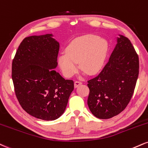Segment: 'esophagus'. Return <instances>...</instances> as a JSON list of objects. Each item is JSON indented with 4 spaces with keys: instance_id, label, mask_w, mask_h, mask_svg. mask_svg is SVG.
<instances>
[{
    "instance_id": "obj_1",
    "label": "esophagus",
    "mask_w": 148,
    "mask_h": 148,
    "mask_svg": "<svg viewBox=\"0 0 148 148\" xmlns=\"http://www.w3.org/2000/svg\"><path fill=\"white\" fill-rule=\"evenodd\" d=\"M82 83L81 81H76L75 82H74V87L75 88H77L78 86H79L80 85H81Z\"/></svg>"
}]
</instances>
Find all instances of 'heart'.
Here are the masks:
<instances>
[{"instance_id": "1", "label": "heart", "mask_w": 148, "mask_h": 148, "mask_svg": "<svg viewBox=\"0 0 148 148\" xmlns=\"http://www.w3.org/2000/svg\"><path fill=\"white\" fill-rule=\"evenodd\" d=\"M109 50V44L98 35L86 34L74 38L58 56V64L66 77H72L81 69L87 74H94L103 67Z\"/></svg>"}]
</instances>
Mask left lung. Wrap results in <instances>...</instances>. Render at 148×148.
I'll list each match as a JSON object with an SVG mask.
<instances>
[{
  "mask_svg": "<svg viewBox=\"0 0 148 148\" xmlns=\"http://www.w3.org/2000/svg\"><path fill=\"white\" fill-rule=\"evenodd\" d=\"M138 56L130 40L119 34L108 63L99 75L88 81V105L101 119L118 115L130 101L138 76Z\"/></svg>",
  "mask_w": 148,
  "mask_h": 148,
  "instance_id": "obj_1",
  "label": "left lung"
}]
</instances>
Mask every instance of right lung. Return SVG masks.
<instances>
[{"instance_id":"add662e5","label":"right lung","mask_w":148,"mask_h":148,"mask_svg":"<svg viewBox=\"0 0 148 148\" xmlns=\"http://www.w3.org/2000/svg\"><path fill=\"white\" fill-rule=\"evenodd\" d=\"M52 34L23 40L12 62V77L18 101L29 114L45 121L58 119L74 90V81L55 70L59 42Z\"/></svg>"}]
</instances>
